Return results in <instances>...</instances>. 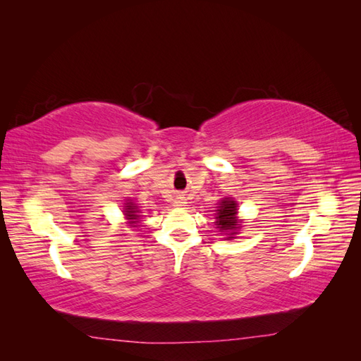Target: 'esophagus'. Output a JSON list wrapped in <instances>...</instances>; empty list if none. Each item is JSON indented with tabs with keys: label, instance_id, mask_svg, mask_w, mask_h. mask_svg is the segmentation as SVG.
<instances>
[{
	"label": "esophagus",
	"instance_id": "esophagus-1",
	"mask_svg": "<svg viewBox=\"0 0 361 361\" xmlns=\"http://www.w3.org/2000/svg\"><path fill=\"white\" fill-rule=\"evenodd\" d=\"M185 200H183V198L180 197V198H176V202H175V206H185Z\"/></svg>",
	"mask_w": 361,
	"mask_h": 361
}]
</instances>
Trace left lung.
I'll list each match as a JSON object with an SVG mask.
<instances>
[{
    "mask_svg": "<svg viewBox=\"0 0 361 361\" xmlns=\"http://www.w3.org/2000/svg\"><path fill=\"white\" fill-rule=\"evenodd\" d=\"M217 217H216V225L224 233H231L229 235L235 234L234 231L239 228V221H237V203L234 200H221L217 206ZM228 239H233V237H228Z\"/></svg>",
    "mask_w": 361,
    "mask_h": 361,
    "instance_id": "1",
    "label": "left lung"
}]
</instances>
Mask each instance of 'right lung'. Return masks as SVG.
<instances>
[{
	"label": "right lung",
	"mask_w": 361,
	"mask_h": 361,
	"mask_svg": "<svg viewBox=\"0 0 361 361\" xmlns=\"http://www.w3.org/2000/svg\"><path fill=\"white\" fill-rule=\"evenodd\" d=\"M127 206H126V211H124V214H126V216H127V219L128 220H135V219H137V217H140V216H137V206H135L132 202H130V203H126ZM132 224H135V221H132Z\"/></svg>",
	"instance_id": "right-lung-1"
}]
</instances>
